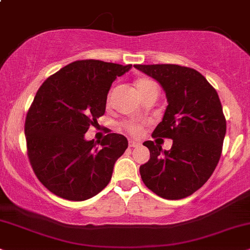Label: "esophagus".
Returning <instances> with one entry per match:
<instances>
[{"label": "esophagus", "mask_w": 250, "mask_h": 250, "mask_svg": "<svg viewBox=\"0 0 250 250\" xmlns=\"http://www.w3.org/2000/svg\"><path fill=\"white\" fill-rule=\"evenodd\" d=\"M138 145H140V142L134 141V140L129 141V146L130 147H136V146H138Z\"/></svg>", "instance_id": "esophagus-1"}]
</instances>
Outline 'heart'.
<instances>
[{
  "label": "heart",
  "mask_w": 250,
  "mask_h": 250,
  "mask_svg": "<svg viewBox=\"0 0 250 250\" xmlns=\"http://www.w3.org/2000/svg\"><path fill=\"white\" fill-rule=\"evenodd\" d=\"M151 86H156V84L153 83L152 81L150 80H140L136 83V87H137L138 92H142V91L146 90V88L151 87ZM123 127H125V130H127L129 134L134 135V136H138L142 132V127L138 123H134V122H125L123 123Z\"/></svg>",
  "instance_id": "heart-1"
}]
</instances>
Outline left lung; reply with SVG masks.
I'll use <instances>...</instances> for the list:
<instances>
[{"label": "left lung", "instance_id": "1", "mask_svg": "<svg viewBox=\"0 0 250 250\" xmlns=\"http://www.w3.org/2000/svg\"><path fill=\"white\" fill-rule=\"evenodd\" d=\"M162 85L167 103L153 137L173 140L169 150L144 142L150 159L140 167L145 186L166 200H181L212 175L222 154L226 120L217 91L197 70L178 64H136Z\"/></svg>", "mask_w": 250, "mask_h": 250}]
</instances>
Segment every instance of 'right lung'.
Masks as SVG:
<instances>
[{
    "instance_id": "right-lung-1",
    "label": "right lung",
    "mask_w": 250,
    "mask_h": 250,
    "mask_svg": "<svg viewBox=\"0 0 250 250\" xmlns=\"http://www.w3.org/2000/svg\"><path fill=\"white\" fill-rule=\"evenodd\" d=\"M132 65L82 60L43 82L25 120L27 154L37 178L59 197L85 201L112 179L125 153L123 135L107 134L100 146L85 132L105 114L107 94L116 77Z\"/></svg>"
}]
</instances>
